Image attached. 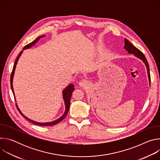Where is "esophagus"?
Instances as JSON below:
<instances>
[{
    "instance_id": "obj_1",
    "label": "esophagus",
    "mask_w": 160,
    "mask_h": 160,
    "mask_svg": "<svg viewBox=\"0 0 160 160\" xmlns=\"http://www.w3.org/2000/svg\"><path fill=\"white\" fill-rule=\"evenodd\" d=\"M89 85V82L85 80H82L79 82V85L82 87H87Z\"/></svg>"
}]
</instances>
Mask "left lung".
<instances>
[{"label":"left lung","mask_w":160,"mask_h":160,"mask_svg":"<svg viewBox=\"0 0 160 160\" xmlns=\"http://www.w3.org/2000/svg\"><path fill=\"white\" fill-rule=\"evenodd\" d=\"M124 49L128 52V54H133L136 58L140 59L144 63V64L146 65V69H147L148 79H149V85H150L151 77H150V73H149V66L148 61H147L146 57L144 56V55L143 54V53L140 50H139L138 48H136L134 45H133L127 38H125Z\"/></svg>","instance_id":"obj_1"}]
</instances>
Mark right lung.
I'll use <instances>...</instances> for the list:
<instances>
[{
    "label": "right lung",
    "instance_id": "add662e5",
    "mask_svg": "<svg viewBox=\"0 0 160 160\" xmlns=\"http://www.w3.org/2000/svg\"><path fill=\"white\" fill-rule=\"evenodd\" d=\"M45 37V35H42V36H40L38 37V38H37L34 41H33L32 42H31L30 43L27 45L25 47H24V48L22 49V51L21 52H20V53L19 54L18 56L17 57L16 59V61L14 62V66H13V69H12V73H11V80H10V82H11V89H12V93L14 94V99L16 100V98H15V96H14V89H13V85H12V82H13V78H14V72H15V70H16V64L18 63V61L20 58V56H21V54H22V52H23V50H25V49H30L31 48L32 46H33V45L42 37ZM75 90V88H74V85L73 83H70L68 85L66 88H64V89L62 90V99L64 100V105H65V111H64V112L63 115L59 118H58L57 120H54L52 122H36V121H34L33 120H31L30 118H28V117H27L25 115H23V114L22 113V112L20 111L19 108H18V104L17 103H16V107L18 109V111H19L21 115L25 117L27 120H28L29 122H30L31 123H33V124H35V125H39V126H44V127H47V126H52V125H56L58 124V123H59L61 121H62L64 118L66 116V115L68 114V111H69V109H70V99H71V98H72V93L73 92V90Z\"/></svg>",
    "mask_w": 160,
    "mask_h": 160
}]
</instances>
